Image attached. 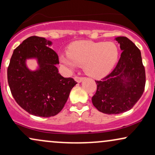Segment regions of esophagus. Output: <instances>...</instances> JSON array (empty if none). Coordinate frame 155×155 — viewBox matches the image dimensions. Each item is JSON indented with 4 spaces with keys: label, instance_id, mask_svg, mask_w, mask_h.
I'll return each instance as SVG.
<instances>
[{
    "label": "esophagus",
    "instance_id": "esophagus-1",
    "mask_svg": "<svg viewBox=\"0 0 155 155\" xmlns=\"http://www.w3.org/2000/svg\"><path fill=\"white\" fill-rule=\"evenodd\" d=\"M74 79H75V81H76V82L80 83V82H81V81H82L84 78L83 77H80V76H75Z\"/></svg>",
    "mask_w": 155,
    "mask_h": 155
}]
</instances>
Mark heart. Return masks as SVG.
I'll return each mask as SVG.
<instances>
[{
  "mask_svg": "<svg viewBox=\"0 0 155 155\" xmlns=\"http://www.w3.org/2000/svg\"><path fill=\"white\" fill-rule=\"evenodd\" d=\"M118 58V49L114 42L81 41L72 45L68 55H62L61 61L71 68L84 67L87 75L100 78L113 68Z\"/></svg>",
  "mask_w": 155,
  "mask_h": 155,
  "instance_id": "obj_1",
  "label": "heart"
}]
</instances>
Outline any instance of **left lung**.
<instances>
[{"label":"left lung","instance_id":"left-lung-1","mask_svg":"<svg viewBox=\"0 0 155 155\" xmlns=\"http://www.w3.org/2000/svg\"><path fill=\"white\" fill-rule=\"evenodd\" d=\"M123 50L116 66L101 81H95L93 105L105 114H118L131 110L144 91L146 74L141 51L126 37L115 38Z\"/></svg>","mask_w":155,"mask_h":155}]
</instances>
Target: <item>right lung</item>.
Segmentation results:
<instances>
[{
	"label": "right lung",
	"instance_id": "add662e5",
	"mask_svg": "<svg viewBox=\"0 0 155 155\" xmlns=\"http://www.w3.org/2000/svg\"><path fill=\"white\" fill-rule=\"evenodd\" d=\"M51 45L44 37H28L14 50L7 70L9 87L18 105L31 115L45 118L61 111L77 84L59 74L58 56ZM29 58L38 60V70L27 68L25 61Z\"/></svg>",
	"mask_w": 155,
	"mask_h": 155
}]
</instances>
